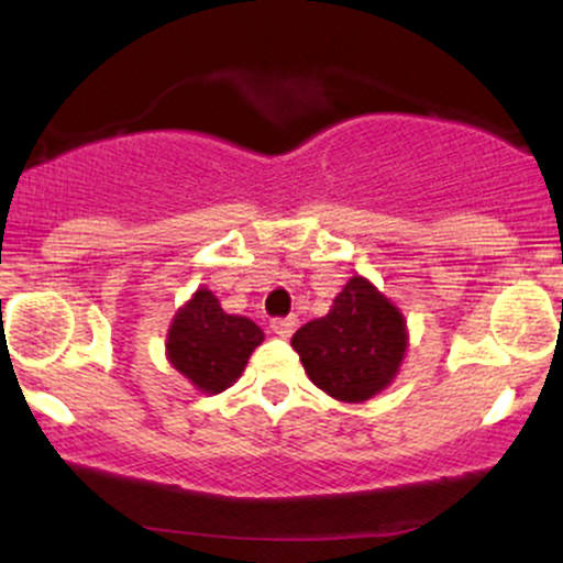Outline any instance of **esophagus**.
<instances>
[{
	"label": "esophagus",
	"instance_id": "obj_1",
	"mask_svg": "<svg viewBox=\"0 0 563 563\" xmlns=\"http://www.w3.org/2000/svg\"><path fill=\"white\" fill-rule=\"evenodd\" d=\"M296 325H299V320H296V318H277V320H273V325H269V328H273V331L280 335V339H288V335L296 331Z\"/></svg>",
	"mask_w": 563,
	"mask_h": 563
}]
</instances>
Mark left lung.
Returning <instances> with one entry per match:
<instances>
[{
    "mask_svg": "<svg viewBox=\"0 0 563 563\" xmlns=\"http://www.w3.org/2000/svg\"><path fill=\"white\" fill-rule=\"evenodd\" d=\"M309 380L339 402H365L399 376L407 320L363 275L349 277L325 318L290 339Z\"/></svg>",
    "mask_w": 563,
    "mask_h": 563,
    "instance_id": "obj_1",
    "label": "left lung"
}]
</instances>
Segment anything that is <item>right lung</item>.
<instances>
[{"mask_svg": "<svg viewBox=\"0 0 563 563\" xmlns=\"http://www.w3.org/2000/svg\"><path fill=\"white\" fill-rule=\"evenodd\" d=\"M262 341L264 333L254 320L228 314L209 288H198L174 314L166 360L198 391L219 394L243 376Z\"/></svg>", "mask_w": 563, "mask_h": 563, "instance_id": "1", "label": "right lung"}]
</instances>
